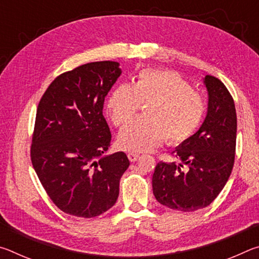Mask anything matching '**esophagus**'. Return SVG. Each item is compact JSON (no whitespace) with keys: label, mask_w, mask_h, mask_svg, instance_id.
<instances>
[{"label":"esophagus","mask_w":259,"mask_h":259,"mask_svg":"<svg viewBox=\"0 0 259 259\" xmlns=\"http://www.w3.org/2000/svg\"><path fill=\"white\" fill-rule=\"evenodd\" d=\"M128 157H129V160L131 162H136V161L139 159V154H137V153L131 152V153H129V154H128Z\"/></svg>","instance_id":"1"}]
</instances>
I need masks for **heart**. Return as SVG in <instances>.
<instances>
[{
  "mask_svg": "<svg viewBox=\"0 0 259 259\" xmlns=\"http://www.w3.org/2000/svg\"><path fill=\"white\" fill-rule=\"evenodd\" d=\"M140 104H147L146 117L137 119L119 135L125 151H152L166 139L179 145L199 129L205 115V100L178 73L146 68L129 84L114 88L107 99V112L114 125L122 128L137 114Z\"/></svg>",
  "mask_w": 259,
  "mask_h": 259,
  "instance_id": "obj_1",
  "label": "heart"
}]
</instances>
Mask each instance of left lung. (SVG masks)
Wrapping results in <instances>:
<instances>
[{
	"label": "left lung",
	"instance_id": "1",
	"mask_svg": "<svg viewBox=\"0 0 259 259\" xmlns=\"http://www.w3.org/2000/svg\"><path fill=\"white\" fill-rule=\"evenodd\" d=\"M203 83L208 91L203 123L171 153L178 163L159 162L152 178L155 199L165 207L185 212L208 207L217 198L229 181L235 157L234 100L217 77L205 75Z\"/></svg>",
	"mask_w": 259,
	"mask_h": 259
}]
</instances>
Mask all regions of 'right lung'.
Returning <instances> with one entry per match:
<instances>
[{
  "mask_svg": "<svg viewBox=\"0 0 259 259\" xmlns=\"http://www.w3.org/2000/svg\"><path fill=\"white\" fill-rule=\"evenodd\" d=\"M116 61H95L60 74L38 103L30 159L61 211L91 218L115 204L130 162L123 152L104 153L112 135L105 97L121 75Z\"/></svg>",
  "mask_w": 259,
  "mask_h": 259,
  "instance_id": "1",
  "label": "right lung"
}]
</instances>
